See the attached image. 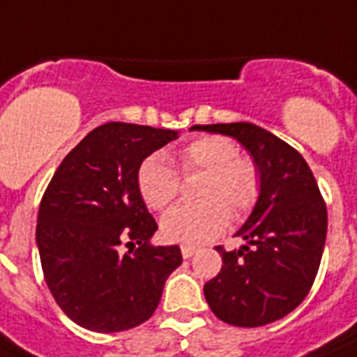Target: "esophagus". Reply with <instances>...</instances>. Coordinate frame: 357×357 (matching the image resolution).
Wrapping results in <instances>:
<instances>
[{
    "instance_id": "1",
    "label": "esophagus",
    "mask_w": 357,
    "mask_h": 357,
    "mask_svg": "<svg viewBox=\"0 0 357 357\" xmlns=\"http://www.w3.org/2000/svg\"><path fill=\"white\" fill-rule=\"evenodd\" d=\"M195 252H196L195 246H187V244H183V246H181V255H183L185 259L192 257V255H195Z\"/></svg>"
}]
</instances>
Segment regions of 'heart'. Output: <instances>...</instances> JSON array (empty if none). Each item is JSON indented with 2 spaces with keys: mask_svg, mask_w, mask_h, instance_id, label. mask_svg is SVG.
I'll use <instances>...</instances> for the list:
<instances>
[{
  "mask_svg": "<svg viewBox=\"0 0 357 357\" xmlns=\"http://www.w3.org/2000/svg\"><path fill=\"white\" fill-rule=\"evenodd\" d=\"M179 172L204 174L200 204H183L170 209L161 220V235L168 243L196 246L222 234L234 218L252 213L261 196V170L238 146L222 135H206L190 140L178 151ZM137 185L150 209L161 211L172 204L181 189V178L159 153L146 157L139 167Z\"/></svg>",
  "mask_w": 357,
  "mask_h": 357,
  "instance_id": "heart-1",
  "label": "heart"
}]
</instances>
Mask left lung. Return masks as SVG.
<instances>
[{"label":"left lung","instance_id":"1","mask_svg":"<svg viewBox=\"0 0 357 357\" xmlns=\"http://www.w3.org/2000/svg\"><path fill=\"white\" fill-rule=\"evenodd\" d=\"M229 135L261 170L257 206L237 231L241 250L222 255V268L204 285L211 311L231 326L255 328L283 319L307 296L326 243L328 211L317 179L293 146L248 122L195 126Z\"/></svg>","mask_w":357,"mask_h":357}]
</instances>
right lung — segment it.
I'll use <instances>...</instances> for the list:
<instances>
[{"mask_svg":"<svg viewBox=\"0 0 357 357\" xmlns=\"http://www.w3.org/2000/svg\"><path fill=\"white\" fill-rule=\"evenodd\" d=\"M176 137L172 129L103 123L47 183L36 218L42 272L64 315L86 330L114 333L148 321L183 261L178 244H150L157 222L137 185L142 161Z\"/></svg>","mask_w":357,"mask_h":357,"instance_id":"1","label":"right lung"}]
</instances>
